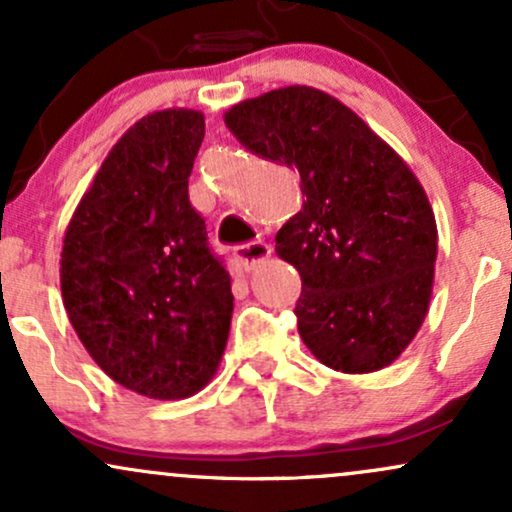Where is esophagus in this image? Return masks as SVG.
Wrapping results in <instances>:
<instances>
[{"mask_svg": "<svg viewBox=\"0 0 512 512\" xmlns=\"http://www.w3.org/2000/svg\"><path fill=\"white\" fill-rule=\"evenodd\" d=\"M269 255H272V248H269L267 243H262V240H255V243L238 245V248H236V260L240 262V267H243L245 272L255 269L257 264L267 260Z\"/></svg>", "mask_w": 512, "mask_h": 512, "instance_id": "obj_1", "label": "esophagus"}]
</instances>
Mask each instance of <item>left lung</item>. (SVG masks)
<instances>
[{"instance_id": "left-lung-1", "label": "left lung", "mask_w": 512, "mask_h": 512, "mask_svg": "<svg viewBox=\"0 0 512 512\" xmlns=\"http://www.w3.org/2000/svg\"><path fill=\"white\" fill-rule=\"evenodd\" d=\"M252 154L301 173L303 209L276 252L303 281L298 334L325 366L373 373L407 349L433 289L438 231L407 163L330 93L286 86L233 105Z\"/></svg>"}]
</instances>
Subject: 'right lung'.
I'll return each mask as SVG.
<instances>
[{
	"label": "right lung",
	"mask_w": 512,
	"mask_h": 512,
	"mask_svg": "<svg viewBox=\"0 0 512 512\" xmlns=\"http://www.w3.org/2000/svg\"><path fill=\"white\" fill-rule=\"evenodd\" d=\"M202 139L197 110L142 117L64 233L60 281L74 332L115 383L151 399L202 390L231 330V276L187 195Z\"/></svg>",
	"instance_id": "1"
}]
</instances>
